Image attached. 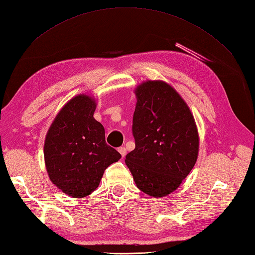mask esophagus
Wrapping results in <instances>:
<instances>
[{
	"label": "esophagus",
	"instance_id": "1",
	"mask_svg": "<svg viewBox=\"0 0 255 255\" xmlns=\"http://www.w3.org/2000/svg\"><path fill=\"white\" fill-rule=\"evenodd\" d=\"M118 151H119V152L121 153L122 157H126V154H127V149H126V148H124V147H120L119 149H118Z\"/></svg>",
	"mask_w": 255,
	"mask_h": 255
}]
</instances>
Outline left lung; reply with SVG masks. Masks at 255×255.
<instances>
[{"mask_svg":"<svg viewBox=\"0 0 255 255\" xmlns=\"http://www.w3.org/2000/svg\"><path fill=\"white\" fill-rule=\"evenodd\" d=\"M135 95V149L127 154L126 163L138 189L150 197H165L179 187L196 163V122L188 105L164 81H145Z\"/></svg>","mask_w":255,"mask_h":255,"instance_id":"8db88e82","label":"left lung"}]
</instances>
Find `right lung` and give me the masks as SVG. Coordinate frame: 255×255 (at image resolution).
<instances>
[{"instance_id":"1","label":"right lung","mask_w":255,"mask_h":255,"mask_svg":"<svg viewBox=\"0 0 255 255\" xmlns=\"http://www.w3.org/2000/svg\"><path fill=\"white\" fill-rule=\"evenodd\" d=\"M95 98L79 94L60 109L44 141L49 179L64 194L84 198L99 185L104 171L121 158L106 144L105 128L94 119Z\"/></svg>"}]
</instances>
